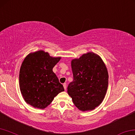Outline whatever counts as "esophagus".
<instances>
[{
	"mask_svg": "<svg viewBox=\"0 0 135 135\" xmlns=\"http://www.w3.org/2000/svg\"><path fill=\"white\" fill-rule=\"evenodd\" d=\"M63 86H64V89H65V90H66V83H64L63 84Z\"/></svg>",
	"mask_w": 135,
	"mask_h": 135,
	"instance_id": "esophagus-1",
	"label": "esophagus"
}]
</instances>
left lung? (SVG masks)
Returning <instances> with one entry per match:
<instances>
[{
  "label": "left lung",
  "instance_id": "left-lung-1",
  "mask_svg": "<svg viewBox=\"0 0 135 135\" xmlns=\"http://www.w3.org/2000/svg\"><path fill=\"white\" fill-rule=\"evenodd\" d=\"M73 81L68 93L75 105L82 111L93 110L102 102L109 83L107 68L98 55L84 54L71 61Z\"/></svg>",
  "mask_w": 135,
  "mask_h": 135
}]
</instances>
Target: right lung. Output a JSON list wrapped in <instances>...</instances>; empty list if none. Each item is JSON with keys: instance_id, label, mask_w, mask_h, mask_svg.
I'll use <instances>...</instances> for the list:
<instances>
[{"instance_id": "obj_1", "label": "right lung", "mask_w": 135, "mask_h": 135, "mask_svg": "<svg viewBox=\"0 0 135 135\" xmlns=\"http://www.w3.org/2000/svg\"><path fill=\"white\" fill-rule=\"evenodd\" d=\"M60 57H52L38 51L25 59L19 72V85L25 101L34 107L45 109L55 96L65 90L52 71Z\"/></svg>"}]
</instances>
